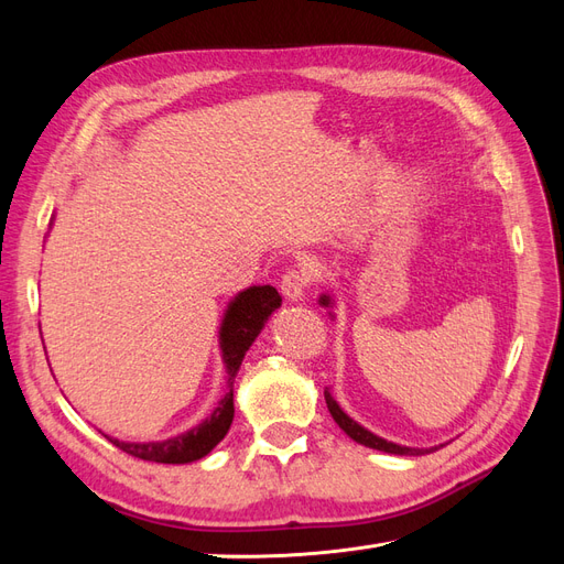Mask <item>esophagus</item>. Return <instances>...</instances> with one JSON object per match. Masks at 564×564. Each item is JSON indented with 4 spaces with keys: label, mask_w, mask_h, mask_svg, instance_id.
<instances>
[{
    "label": "esophagus",
    "mask_w": 564,
    "mask_h": 564,
    "mask_svg": "<svg viewBox=\"0 0 564 564\" xmlns=\"http://www.w3.org/2000/svg\"><path fill=\"white\" fill-rule=\"evenodd\" d=\"M308 284H311V272L308 270H289L280 282V292L289 301H303Z\"/></svg>",
    "instance_id": "esophagus-1"
}]
</instances>
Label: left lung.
I'll return each mask as SVG.
<instances>
[{"label": "left lung", "instance_id": "1", "mask_svg": "<svg viewBox=\"0 0 564 564\" xmlns=\"http://www.w3.org/2000/svg\"><path fill=\"white\" fill-rule=\"evenodd\" d=\"M319 305H324V308H332L334 305V299L329 294H322L319 296ZM332 315V313H329ZM334 317V315H332ZM324 400H327V406H329V414L332 419L338 423V429L344 431L350 440L360 442V445L365 447H371V449H379V452H386V454H398V456H421V454H431L433 449L437 447H431V449H419V447H404V445H395V442H388L379 435H373L371 431H367L365 425H360L357 421H352L344 409H340V404L334 400V395L329 390H324Z\"/></svg>", "mask_w": 564, "mask_h": 564}]
</instances>
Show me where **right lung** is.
Returning <instances> with one entry per match:
<instances>
[{
	"label": "right lung",
	"mask_w": 564,
	"mask_h": 564,
	"mask_svg": "<svg viewBox=\"0 0 564 564\" xmlns=\"http://www.w3.org/2000/svg\"><path fill=\"white\" fill-rule=\"evenodd\" d=\"M282 305V296L275 286H249L245 292L237 294L224 313L218 329V346L220 357H224L226 373H228V392L216 404L214 412L202 423L193 425L176 437H166L162 442H122L117 437L106 435L115 447L122 452L152 460V464H193V460L207 456L220 440L230 431V423L235 416L232 404V383L237 371L242 367V360L256 336L265 327L268 317Z\"/></svg>",
	"instance_id": "1"
}]
</instances>
